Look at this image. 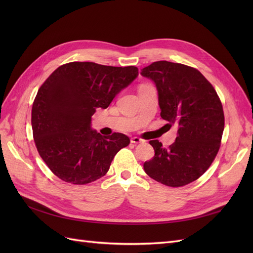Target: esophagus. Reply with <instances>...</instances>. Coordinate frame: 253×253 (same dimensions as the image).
<instances>
[{"instance_id": "34e87169", "label": "esophagus", "mask_w": 253, "mask_h": 253, "mask_svg": "<svg viewBox=\"0 0 253 253\" xmlns=\"http://www.w3.org/2000/svg\"><path fill=\"white\" fill-rule=\"evenodd\" d=\"M131 142H132V143L137 144V143H141V142H143V140H142V139H140L139 137H133V138L131 139Z\"/></svg>"}]
</instances>
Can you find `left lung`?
Here are the masks:
<instances>
[{"instance_id": "8db88e82", "label": "left lung", "mask_w": 253, "mask_h": 253, "mask_svg": "<svg viewBox=\"0 0 253 253\" xmlns=\"http://www.w3.org/2000/svg\"><path fill=\"white\" fill-rule=\"evenodd\" d=\"M140 74L155 84L160 116L177 126L169 149L150 141L155 155L143 164L144 172L166 186H186L201 177L217 154L225 126L223 105L211 83L193 67L157 61Z\"/></svg>"}]
</instances>
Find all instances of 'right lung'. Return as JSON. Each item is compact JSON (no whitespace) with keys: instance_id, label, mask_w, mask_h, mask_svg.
<instances>
[{"instance_id":"right-lung-1","label":"right lung","mask_w":253,"mask_h":253,"mask_svg":"<svg viewBox=\"0 0 253 253\" xmlns=\"http://www.w3.org/2000/svg\"><path fill=\"white\" fill-rule=\"evenodd\" d=\"M137 77L136 66H106L94 62L61 65L38 90L32 126L40 156L60 179L85 185L109 171L114 156L129 138L102 136L91 128V116L106 109Z\"/></svg>"}]
</instances>
